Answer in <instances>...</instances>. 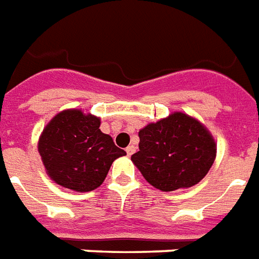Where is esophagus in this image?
Returning a JSON list of instances; mask_svg holds the SVG:
<instances>
[{"label":"esophagus","mask_w":259,"mask_h":259,"mask_svg":"<svg viewBox=\"0 0 259 259\" xmlns=\"http://www.w3.org/2000/svg\"><path fill=\"white\" fill-rule=\"evenodd\" d=\"M135 152H136L135 145H129V147L126 148V154H127V156H132V155L135 154Z\"/></svg>","instance_id":"esophagus-1"}]
</instances>
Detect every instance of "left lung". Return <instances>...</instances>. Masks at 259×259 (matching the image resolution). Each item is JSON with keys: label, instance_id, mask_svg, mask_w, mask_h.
<instances>
[{"label": "left lung", "instance_id": "1", "mask_svg": "<svg viewBox=\"0 0 259 259\" xmlns=\"http://www.w3.org/2000/svg\"><path fill=\"white\" fill-rule=\"evenodd\" d=\"M133 163L155 188L170 192L198 184L214 163L215 143L207 129L183 112L139 132Z\"/></svg>", "mask_w": 259, "mask_h": 259}]
</instances>
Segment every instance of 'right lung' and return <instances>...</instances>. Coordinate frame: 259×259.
I'll use <instances>...</instances> for the list:
<instances>
[{
  "mask_svg": "<svg viewBox=\"0 0 259 259\" xmlns=\"http://www.w3.org/2000/svg\"><path fill=\"white\" fill-rule=\"evenodd\" d=\"M81 110L56 115L42 132L38 151L49 177L61 187L89 192L100 187L115 159L126 155Z\"/></svg>",
  "mask_w": 259,
  "mask_h": 259,
  "instance_id": "right-lung-1",
  "label": "right lung"
}]
</instances>
